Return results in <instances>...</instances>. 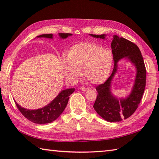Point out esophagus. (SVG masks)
I'll return each mask as SVG.
<instances>
[{
  "label": "esophagus",
  "instance_id": "obj_1",
  "mask_svg": "<svg viewBox=\"0 0 159 159\" xmlns=\"http://www.w3.org/2000/svg\"><path fill=\"white\" fill-rule=\"evenodd\" d=\"M79 89L80 90H82V91H86L88 89V88H84V87H80V88H79Z\"/></svg>",
  "mask_w": 159,
  "mask_h": 159
}]
</instances>
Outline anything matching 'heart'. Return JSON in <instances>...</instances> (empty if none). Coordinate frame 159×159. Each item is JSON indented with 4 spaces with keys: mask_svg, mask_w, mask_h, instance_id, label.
Here are the masks:
<instances>
[{
    "mask_svg": "<svg viewBox=\"0 0 159 159\" xmlns=\"http://www.w3.org/2000/svg\"><path fill=\"white\" fill-rule=\"evenodd\" d=\"M113 66L111 51L92 42L73 45L61 60V66L67 80L75 83L83 76L88 82L99 84L108 79Z\"/></svg>",
    "mask_w": 159,
    "mask_h": 159,
    "instance_id": "1",
    "label": "heart"
}]
</instances>
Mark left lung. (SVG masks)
Listing matches in <instances>:
<instances>
[{
  "mask_svg": "<svg viewBox=\"0 0 159 159\" xmlns=\"http://www.w3.org/2000/svg\"><path fill=\"white\" fill-rule=\"evenodd\" d=\"M96 39H105L107 35H93ZM114 69L106 82L96 88L98 96L93 105L96 112L108 122H119L125 119L138 109L146 85V68L140 50L137 45L124 38L113 36L111 42ZM121 59L128 61L136 69V79L130 94L125 98H118L111 92L112 82L118 69V61Z\"/></svg>",
  "mask_w": 159,
  "mask_h": 159,
  "instance_id": "obj_1",
  "label": "left lung"
}]
</instances>
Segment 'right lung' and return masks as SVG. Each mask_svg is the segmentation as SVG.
<instances>
[{
    "label": "right lung",
    "instance_id": "add662e5",
    "mask_svg": "<svg viewBox=\"0 0 159 159\" xmlns=\"http://www.w3.org/2000/svg\"><path fill=\"white\" fill-rule=\"evenodd\" d=\"M58 35L61 39H65L67 37L72 36L71 34H58ZM36 38L53 39V34H42L36 36ZM74 90L75 88H69L61 90L58 95L46 106L37 109H25L19 105L17 102H15L20 111L28 120L38 124H46L52 123L60 116L66 108L69 96L74 92Z\"/></svg>",
    "mask_w": 159,
    "mask_h": 159
}]
</instances>
